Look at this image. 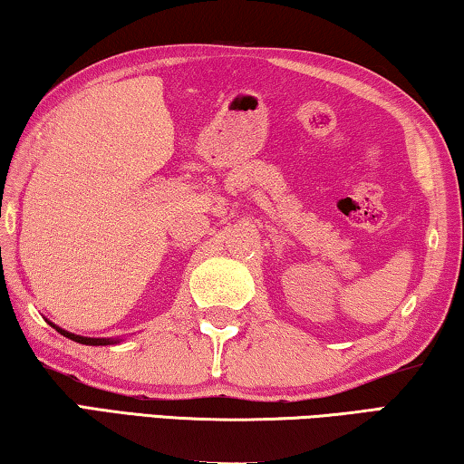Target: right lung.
<instances>
[{
    "label": "right lung",
    "instance_id": "add662e5",
    "mask_svg": "<svg viewBox=\"0 0 464 464\" xmlns=\"http://www.w3.org/2000/svg\"><path fill=\"white\" fill-rule=\"evenodd\" d=\"M49 324H51V321H49ZM51 325L57 329L61 335H65V337H69V340H73L77 343H83V345H110V343H119L121 342L119 337H116V340H112V337H85V335H77V334L67 332V329H63V327L54 325V324H51Z\"/></svg>",
    "mask_w": 464,
    "mask_h": 464
}]
</instances>
